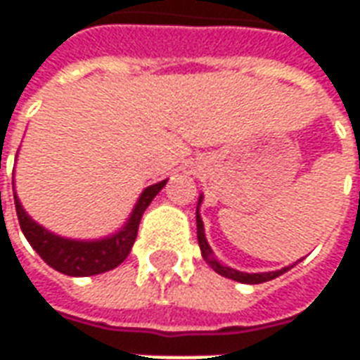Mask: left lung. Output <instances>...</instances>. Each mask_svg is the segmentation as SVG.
<instances>
[{
	"label": "left lung",
	"mask_w": 360,
	"mask_h": 360,
	"mask_svg": "<svg viewBox=\"0 0 360 360\" xmlns=\"http://www.w3.org/2000/svg\"><path fill=\"white\" fill-rule=\"evenodd\" d=\"M204 196H198V206L202 202ZM196 237H198V247H200V252H202V258L210 264V268L219 276H224V278L233 279V281H239V283H250V285H255V283H264V281H270V279H276L281 274H285L287 270H291L297 262H301V260H297L293 264L285 266V268H281V270L276 271H260V274H247V271H239L235 270V268H229V266L221 264L216 255H214V250L206 241V233H204V224L202 218H200V212L196 208Z\"/></svg>",
	"instance_id": "1"
}]
</instances>
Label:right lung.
I'll return each mask as SVG.
<instances>
[{
  "instance_id": "add662e5",
  "label": "right lung",
  "mask_w": 360,
  "mask_h": 360,
  "mask_svg": "<svg viewBox=\"0 0 360 360\" xmlns=\"http://www.w3.org/2000/svg\"><path fill=\"white\" fill-rule=\"evenodd\" d=\"M165 183L167 179L144 188L129 219L115 233L105 235L102 239H69L53 233L28 216L15 193V187H13V198H15V210H17L20 229L30 243V247L40 255L44 262L65 276L84 278V276H96L113 270L129 257L139 233L142 214L154 200V196L165 187Z\"/></svg>"
}]
</instances>
